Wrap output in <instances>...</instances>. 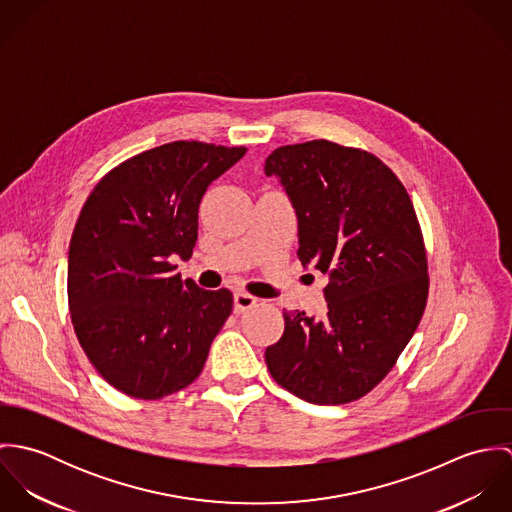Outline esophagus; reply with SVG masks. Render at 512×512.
<instances>
[{
    "label": "esophagus",
    "instance_id": "obj_1",
    "mask_svg": "<svg viewBox=\"0 0 512 512\" xmlns=\"http://www.w3.org/2000/svg\"><path fill=\"white\" fill-rule=\"evenodd\" d=\"M258 303V297L246 292L234 293V313H244L246 309L254 307Z\"/></svg>",
    "mask_w": 512,
    "mask_h": 512
}]
</instances>
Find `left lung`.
Here are the masks:
<instances>
[{
	"label": "left lung",
	"mask_w": 512,
	"mask_h": 512,
	"mask_svg": "<svg viewBox=\"0 0 512 512\" xmlns=\"http://www.w3.org/2000/svg\"><path fill=\"white\" fill-rule=\"evenodd\" d=\"M264 169L292 199L301 264L329 276L327 315L284 313V335L266 349L268 370L311 404L359 400L396 365L428 303L412 199L376 155L327 140L278 147Z\"/></svg>",
	"instance_id": "8db88e82"
}]
</instances>
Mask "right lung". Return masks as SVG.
Here are the masks:
<instances>
[{
    "instance_id": "right-lung-1",
    "label": "right lung",
    "mask_w": 512,
    "mask_h": 512,
    "mask_svg": "<svg viewBox=\"0 0 512 512\" xmlns=\"http://www.w3.org/2000/svg\"><path fill=\"white\" fill-rule=\"evenodd\" d=\"M246 147L171 142L110 169L90 191L69 246L76 339L116 390L159 400L189 386L232 311V293L181 280L207 187Z\"/></svg>"
}]
</instances>
